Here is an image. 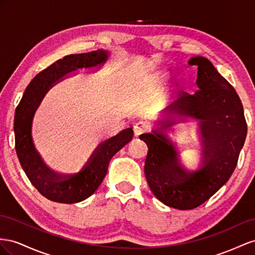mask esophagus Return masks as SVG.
Returning a JSON list of instances; mask_svg holds the SVG:
<instances>
[{
  "mask_svg": "<svg viewBox=\"0 0 255 255\" xmlns=\"http://www.w3.org/2000/svg\"><path fill=\"white\" fill-rule=\"evenodd\" d=\"M150 126L149 124L146 122H137L133 126V132L135 135H140L142 133H145L149 131Z\"/></svg>",
  "mask_w": 255,
  "mask_h": 255,
  "instance_id": "34e87169",
  "label": "esophagus"
}]
</instances>
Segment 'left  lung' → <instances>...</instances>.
Masks as SVG:
<instances>
[{
	"label": "left lung",
	"instance_id": "left-lung-1",
	"mask_svg": "<svg viewBox=\"0 0 255 255\" xmlns=\"http://www.w3.org/2000/svg\"><path fill=\"white\" fill-rule=\"evenodd\" d=\"M188 64L198 68V91L192 95L185 93L165 112L200 121L201 168L176 173L179 152L164 134L175 123L160 121V127L152 133L140 135L148 147L144 173L151 192L164 205L180 210L202 205L227 183L247 135L243 104L234 87L205 57H191Z\"/></svg>",
	"mask_w": 255,
	"mask_h": 255
}]
</instances>
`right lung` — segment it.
<instances>
[{"instance_id":"add662e5","label":"right lung","mask_w":255,"mask_h":255,"mask_svg":"<svg viewBox=\"0 0 255 255\" xmlns=\"http://www.w3.org/2000/svg\"><path fill=\"white\" fill-rule=\"evenodd\" d=\"M108 56V51L100 49L64 56L32 80L16 108L13 130L18 159L32 185L50 201L72 204L91 196L103 183L111 158L133 136L132 128L122 130L119 134L99 144L81 171L67 176L57 175L51 171L34 147L31 134L33 116L47 92L69 72L101 66Z\"/></svg>"}]
</instances>
